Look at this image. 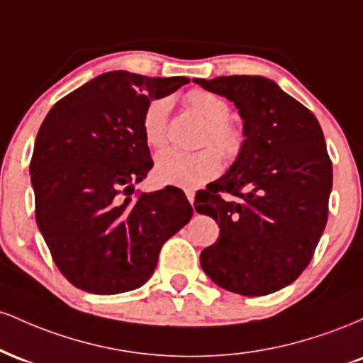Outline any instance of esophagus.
<instances>
[{"label":"esophagus","instance_id":"34e87169","mask_svg":"<svg viewBox=\"0 0 363 363\" xmlns=\"http://www.w3.org/2000/svg\"><path fill=\"white\" fill-rule=\"evenodd\" d=\"M186 196H187V199H189L191 205H193V203H194V191L187 189V191H186Z\"/></svg>","mask_w":363,"mask_h":363}]
</instances>
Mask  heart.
<instances>
[{
	"mask_svg": "<svg viewBox=\"0 0 363 363\" xmlns=\"http://www.w3.org/2000/svg\"><path fill=\"white\" fill-rule=\"evenodd\" d=\"M187 106L206 121L203 131V143H213L227 158L240 153L244 145V133L228 119L230 106L218 95L206 90H191L186 95ZM167 97L150 102L143 114V135L150 147H164L169 135ZM222 169V157L213 147H205L196 152H182L177 148H165L155 157V177L164 184L193 189L218 176Z\"/></svg>",
	"mask_w": 363,
	"mask_h": 363,
	"instance_id": "b5f03b06",
	"label": "heart"
}]
</instances>
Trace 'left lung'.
<instances>
[{"label":"left lung","instance_id":"left-lung-1","mask_svg":"<svg viewBox=\"0 0 363 363\" xmlns=\"http://www.w3.org/2000/svg\"><path fill=\"white\" fill-rule=\"evenodd\" d=\"M194 82L235 104L245 136L228 172L196 198V211L220 227L201 268L234 294H273L301 277L326 227L333 165L323 129L264 77Z\"/></svg>","mask_w":363,"mask_h":363}]
</instances>
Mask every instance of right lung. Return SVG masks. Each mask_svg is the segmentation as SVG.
Masks as SVG:
<instances>
[{"instance_id": "add662e5", "label": "right lung", "mask_w": 363, "mask_h": 363, "mask_svg": "<svg viewBox=\"0 0 363 363\" xmlns=\"http://www.w3.org/2000/svg\"><path fill=\"white\" fill-rule=\"evenodd\" d=\"M189 82L111 72L52 106L30 160L35 220L62 277L112 295L152 277L165 240L193 216L177 187L135 198L153 167L143 114Z\"/></svg>"}]
</instances>
